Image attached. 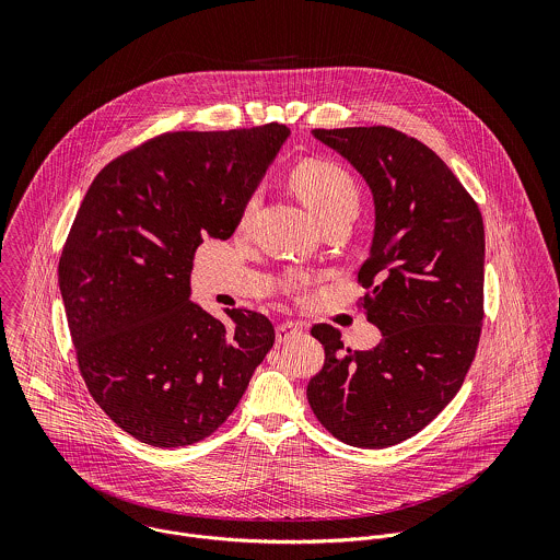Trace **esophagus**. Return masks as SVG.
Instances as JSON below:
<instances>
[{"label":"esophagus","instance_id":"obj_1","mask_svg":"<svg viewBox=\"0 0 560 560\" xmlns=\"http://www.w3.org/2000/svg\"><path fill=\"white\" fill-rule=\"evenodd\" d=\"M306 327L302 325V323H295V320H284V323H278L276 325V342H287V340H291L293 336H298V334H302Z\"/></svg>","mask_w":560,"mask_h":560}]
</instances>
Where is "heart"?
I'll use <instances>...</instances> for the list:
<instances>
[{
  "instance_id": "b5f03b06",
  "label": "heart",
  "mask_w": 560,
  "mask_h": 560,
  "mask_svg": "<svg viewBox=\"0 0 560 560\" xmlns=\"http://www.w3.org/2000/svg\"><path fill=\"white\" fill-rule=\"evenodd\" d=\"M291 185L323 226L358 213L360 191L351 174L329 161H306L291 174ZM256 196L245 202V215L254 209Z\"/></svg>"
}]
</instances>
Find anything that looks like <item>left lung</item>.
I'll return each mask as SVG.
<instances>
[{
    "instance_id": "8db88e82",
    "label": "left lung",
    "mask_w": 560,
    "mask_h": 560,
    "mask_svg": "<svg viewBox=\"0 0 560 560\" xmlns=\"http://www.w3.org/2000/svg\"><path fill=\"white\" fill-rule=\"evenodd\" d=\"M375 200V235L358 282L369 351H342L327 323L311 331L325 362L308 402L340 442L386 448L424 429L459 393L482 327L485 229L479 205L429 147L390 127L315 129Z\"/></svg>"
}]
</instances>
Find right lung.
I'll use <instances>...</instances> for the list:
<instances>
[{
	"instance_id": "obj_1",
	"label": "right lung",
	"mask_w": 560,
	"mask_h": 560,
	"mask_svg": "<svg viewBox=\"0 0 560 560\" xmlns=\"http://www.w3.org/2000/svg\"><path fill=\"white\" fill-rule=\"evenodd\" d=\"M289 129L167 131L109 161L62 247L58 278L81 377L136 440L178 448L235 411L273 347L271 320L189 302L205 237L229 240Z\"/></svg>"
}]
</instances>
